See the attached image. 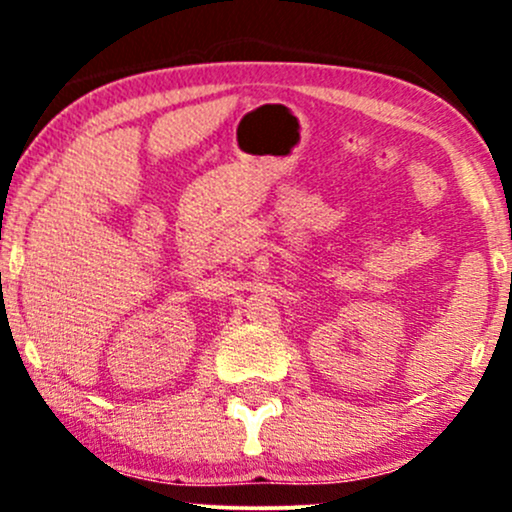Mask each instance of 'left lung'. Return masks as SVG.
Returning <instances> with one entry per match:
<instances>
[{
	"label": "left lung",
	"mask_w": 512,
	"mask_h": 512,
	"mask_svg": "<svg viewBox=\"0 0 512 512\" xmlns=\"http://www.w3.org/2000/svg\"><path fill=\"white\" fill-rule=\"evenodd\" d=\"M510 276H512V274H510Z\"/></svg>",
	"instance_id": "left-lung-1"
}]
</instances>
